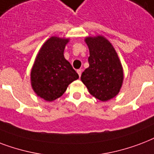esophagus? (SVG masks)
Here are the masks:
<instances>
[{
  "mask_svg": "<svg viewBox=\"0 0 154 154\" xmlns=\"http://www.w3.org/2000/svg\"><path fill=\"white\" fill-rule=\"evenodd\" d=\"M77 73L79 74V77H80L81 73H82V70H81V69H79V70H77Z\"/></svg>",
  "mask_w": 154,
  "mask_h": 154,
  "instance_id": "esophagus-1",
  "label": "esophagus"
}]
</instances>
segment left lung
I'll return each instance as SVG.
<instances>
[{"mask_svg":"<svg viewBox=\"0 0 154 154\" xmlns=\"http://www.w3.org/2000/svg\"><path fill=\"white\" fill-rule=\"evenodd\" d=\"M89 67L81 80L91 96L101 101L114 98L120 91L124 79L122 65L110 42L103 36L88 37Z\"/></svg>","mask_w":154,"mask_h":154,"instance_id":"8db88e82","label":"left lung"}]
</instances>
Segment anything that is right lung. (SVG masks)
<instances>
[{
	"label": "right lung",
	"instance_id": "right-lung-1",
	"mask_svg": "<svg viewBox=\"0 0 154 154\" xmlns=\"http://www.w3.org/2000/svg\"><path fill=\"white\" fill-rule=\"evenodd\" d=\"M69 38L51 37L43 44L32 67L31 86L37 96L53 101L63 96L68 85L79 79L63 52Z\"/></svg>",
	"mask_w": 154,
	"mask_h": 154
}]
</instances>
